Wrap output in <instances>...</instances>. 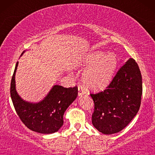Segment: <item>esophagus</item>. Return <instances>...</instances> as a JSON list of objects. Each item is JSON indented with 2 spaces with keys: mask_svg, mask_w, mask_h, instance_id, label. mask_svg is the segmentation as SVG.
<instances>
[{
  "mask_svg": "<svg viewBox=\"0 0 155 155\" xmlns=\"http://www.w3.org/2000/svg\"><path fill=\"white\" fill-rule=\"evenodd\" d=\"M84 94H85V92H84V89L80 86L78 87V96H82V95H84Z\"/></svg>",
  "mask_w": 155,
  "mask_h": 155,
  "instance_id": "obj_1",
  "label": "esophagus"
}]
</instances>
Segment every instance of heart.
Returning <instances> with one entry per match:
<instances>
[{
  "label": "heart",
  "instance_id": "b5f03b06",
  "mask_svg": "<svg viewBox=\"0 0 155 155\" xmlns=\"http://www.w3.org/2000/svg\"><path fill=\"white\" fill-rule=\"evenodd\" d=\"M118 62V57L114 53L105 54L95 51L87 54L75 67L86 69L82 76L84 86L89 90L99 91L107 87L111 82Z\"/></svg>",
  "mask_w": 155,
  "mask_h": 155
}]
</instances>
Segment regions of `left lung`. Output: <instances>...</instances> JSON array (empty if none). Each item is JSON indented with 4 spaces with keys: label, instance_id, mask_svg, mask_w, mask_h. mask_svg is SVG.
<instances>
[{
    "label": "left lung",
    "instance_id": "8db88e82",
    "mask_svg": "<svg viewBox=\"0 0 155 155\" xmlns=\"http://www.w3.org/2000/svg\"><path fill=\"white\" fill-rule=\"evenodd\" d=\"M143 82L138 65L130 58L107 90L90 94L94 103L92 122L105 135L120 132L136 116L140 107Z\"/></svg>",
    "mask_w": 155,
    "mask_h": 155
}]
</instances>
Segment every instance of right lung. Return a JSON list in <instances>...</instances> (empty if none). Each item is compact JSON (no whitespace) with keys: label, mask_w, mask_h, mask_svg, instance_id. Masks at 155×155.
I'll return each mask as SVG.
<instances>
[{"label":"right lung","mask_w":155,"mask_h":155,"mask_svg":"<svg viewBox=\"0 0 155 155\" xmlns=\"http://www.w3.org/2000/svg\"><path fill=\"white\" fill-rule=\"evenodd\" d=\"M18 63V61L10 84V96L17 114L25 126L35 132L42 134L57 132L63 125L65 111L77 98L78 87L65 88L55 84L41 101L31 102L25 100L16 90L15 74Z\"/></svg>","instance_id":"add662e5"}]
</instances>
